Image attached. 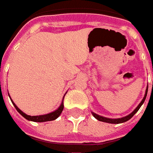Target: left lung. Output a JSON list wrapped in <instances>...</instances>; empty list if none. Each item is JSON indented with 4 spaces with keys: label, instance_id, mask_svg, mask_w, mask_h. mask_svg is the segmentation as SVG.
Listing matches in <instances>:
<instances>
[{
    "label": "left lung",
    "instance_id": "left-lung-1",
    "mask_svg": "<svg viewBox=\"0 0 153 153\" xmlns=\"http://www.w3.org/2000/svg\"><path fill=\"white\" fill-rule=\"evenodd\" d=\"M147 91H148V86H147V88H146V93H145V95L144 98L142 99V100H141V102L138 105V106L136 107V108L134 109V111H133L132 112L130 113V114H128L126 117H120V118H108V117H102V116H100V115L96 114V113H94V112H93L92 111V115L97 119V120L100 121V122H105V123H114V124H118V123H124V122H127V121H128L131 117H132L135 114L137 111H139V109L140 108V106L143 105V103H144L145 100H146V94H147Z\"/></svg>",
    "mask_w": 153,
    "mask_h": 153
}]
</instances>
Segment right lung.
Segmentation results:
<instances>
[{
	"label": "right lung",
	"mask_w": 153,
	"mask_h": 153,
	"mask_svg": "<svg viewBox=\"0 0 153 153\" xmlns=\"http://www.w3.org/2000/svg\"><path fill=\"white\" fill-rule=\"evenodd\" d=\"M9 97H10V96H9ZM64 97H65V96H64ZM64 97H63V100H62L60 105L59 106V108L57 109V110L52 111L50 113H48V114L44 115H39V116H30V115L25 114V112H23L19 108V107L15 105V103L13 102L12 100H11V101L13 104V105H14V107L16 108V110L18 111V112H19V114L22 115L25 119H27V120L29 121H32V122L43 123V122H48V121L55 120L56 118H58V117H59V115L61 114L62 111H63V109H64ZM10 99H11V97H10Z\"/></svg>",
	"instance_id": "obj_1"
}]
</instances>
